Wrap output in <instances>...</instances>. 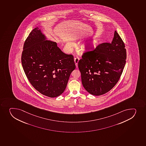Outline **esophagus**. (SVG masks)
<instances>
[{"instance_id": "1", "label": "esophagus", "mask_w": 146, "mask_h": 146, "mask_svg": "<svg viewBox=\"0 0 146 146\" xmlns=\"http://www.w3.org/2000/svg\"><path fill=\"white\" fill-rule=\"evenodd\" d=\"M78 61H79V58H74V62L75 63L76 66L78 67Z\"/></svg>"}]
</instances>
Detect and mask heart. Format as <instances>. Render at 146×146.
I'll return each instance as SVG.
<instances>
[{
    "label": "heart",
    "mask_w": 146,
    "mask_h": 146,
    "mask_svg": "<svg viewBox=\"0 0 146 146\" xmlns=\"http://www.w3.org/2000/svg\"><path fill=\"white\" fill-rule=\"evenodd\" d=\"M67 46L68 47H70V46H71L72 45V43H71V42H68V43H67Z\"/></svg>",
    "instance_id": "1"
}]
</instances>
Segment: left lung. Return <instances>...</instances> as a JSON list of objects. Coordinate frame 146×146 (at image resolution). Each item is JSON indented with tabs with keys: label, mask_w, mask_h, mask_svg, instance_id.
<instances>
[{
	"label": "left lung",
	"mask_w": 146,
	"mask_h": 146,
	"mask_svg": "<svg viewBox=\"0 0 146 146\" xmlns=\"http://www.w3.org/2000/svg\"><path fill=\"white\" fill-rule=\"evenodd\" d=\"M82 58L78 66L83 87L93 95H102L115 85L122 73L127 58L125 46L115 31L111 43L101 44Z\"/></svg>",
	"instance_id": "1"
}]
</instances>
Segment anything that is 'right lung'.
<instances>
[{
  "mask_svg": "<svg viewBox=\"0 0 146 146\" xmlns=\"http://www.w3.org/2000/svg\"><path fill=\"white\" fill-rule=\"evenodd\" d=\"M21 62L33 87L50 98L64 92L76 68L73 56L62 52L56 42L47 40L38 27L32 30L25 41Z\"/></svg>",
  "mask_w": 146,
  "mask_h": 146,
  "instance_id": "right-lung-1",
  "label": "right lung"
}]
</instances>
